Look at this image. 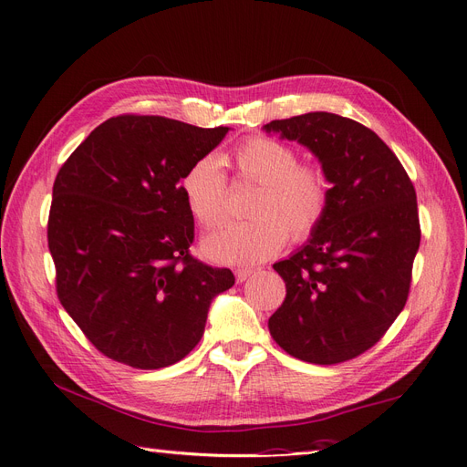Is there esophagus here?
Listing matches in <instances>:
<instances>
[{
    "mask_svg": "<svg viewBox=\"0 0 467 467\" xmlns=\"http://www.w3.org/2000/svg\"><path fill=\"white\" fill-rule=\"evenodd\" d=\"M253 275V268H237L235 271V280L237 282H245Z\"/></svg>",
    "mask_w": 467,
    "mask_h": 467,
    "instance_id": "1",
    "label": "esophagus"
}]
</instances>
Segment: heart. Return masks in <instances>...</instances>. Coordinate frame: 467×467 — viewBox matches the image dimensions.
Returning a JSON list of instances; mask_svg holds the SVG:
<instances>
[{
	"label": "heart",
	"instance_id": "1",
	"mask_svg": "<svg viewBox=\"0 0 467 467\" xmlns=\"http://www.w3.org/2000/svg\"><path fill=\"white\" fill-rule=\"evenodd\" d=\"M290 144L268 136H251L232 151L242 181L257 182L251 196V220L222 225L202 242L204 255L223 265H255L275 257L288 235L304 242L323 222L331 202V179L312 161H298ZM191 214L214 228L228 208V179L216 155L194 160L179 181Z\"/></svg>",
	"mask_w": 467,
	"mask_h": 467
}]
</instances>
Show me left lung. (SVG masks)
Segmentation results:
<instances>
[{
	"instance_id": "1",
	"label": "left lung",
	"mask_w": 467,
	"mask_h": 467,
	"mask_svg": "<svg viewBox=\"0 0 467 467\" xmlns=\"http://www.w3.org/2000/svg\"><path fill=\"white\" fill-rule=\"evenodd\" d=\"M263 129L306 146L331 179L317 230L273 265L286 298L268 331L304 362L350 360L372 348L405 307L420 244L415 187L395 153L357 120L307 112Z\"/></svg>"
}]
</instances>
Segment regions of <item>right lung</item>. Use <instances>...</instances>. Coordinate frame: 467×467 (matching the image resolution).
<instances>
[{
	"label": "right lung",
	"mask_w": 467,
	"mask_h": 467,
	"mask_svg": "<svg viewBox=\"0 0 467 467\" xmlns=\"http://www.w3.org/2000/svg\"><path fill=\"white\" fill-rule=\"evenodd\" d=\"M228 126L201 129L150 115L99 124L60 167L48 249L56 292L105 357L140 370L185 358L230 268L194 259V220L179 181Z\"/></svg>",
	"instance_id": "right-lung-1"
}]
</instances>
